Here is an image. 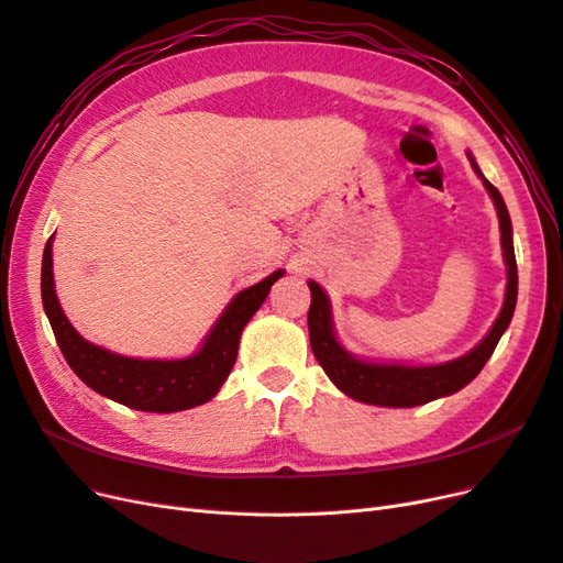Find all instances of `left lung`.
<instances>
[{"label":"left lung","instance_id":"left-lung-1","mask_svg":"<svg viewBox=\"0 0 563 563\" xmlns=\"http://www.w3.org/2000/svg\"><path fill=\"white\" fill-rule=\"evenodd\" d=\"M470 164L474 174L482 178L486 192L490 195L493 203L498 211L500 223V246H503V261L507 267V286H505V302L498 319L493 321L490 331L484 335V340L476 347H472L467 354L457 356V360L444 362V364H389V362H371L354 356L347 352L335 335L333 329V314H331V300L323 288L310 279V312H308V327H310V345L317 356L321 368L327 371L331 383L343 391V395L373 404V406H389V408H411L428 404L441 397L455 395L457 389L470 385L484 364L490 360L493 350H496L498 340L507 331L509 321H512L515 308H517V258H515V242H512V220H509L507 207L503 201V195L493 187L482 168L476 166L474 157L467 152Z\"/></svg>","mask_w":563,"mask_h":563}]
</instances>
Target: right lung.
<instances>
[{
	"label": "right lung",
	"instance_id": "obj_1",
	"mask_svg": "<svg viewBox=\"0 0 563 563\" xmlns=\"http://www.w3.org/2000/svg\"><path fill=\"white\" fill-rule=\"evenodd\" d=\"M51 242L54 236L44 246L42 302L65 362L98 395L147 413H176L213 399L236 362L249 319L261 310L272 284L284 277V269H277L236 294L203 338L201 347L185 360H133L93 345L75 331L56 296Z\"/></svg>",
	"mask_w": 563,
	"mask_h": 563
}]
</instances>
